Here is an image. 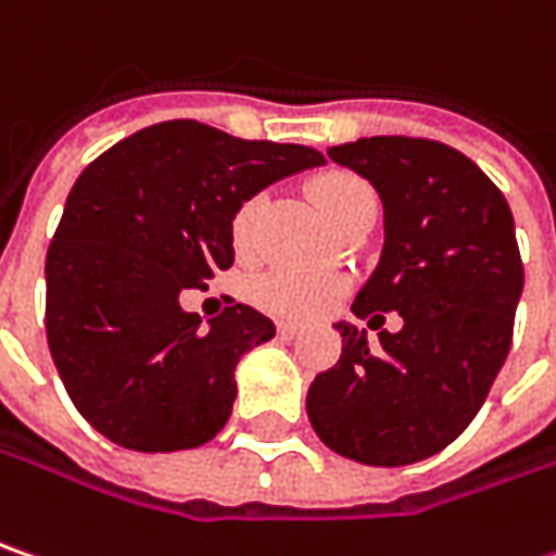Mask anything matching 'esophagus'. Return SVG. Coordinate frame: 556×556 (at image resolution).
Masks as SVG:
<instances>
[{"label": "esophagus", "instance_id": "34e87169", "mask_svg": "<svg viewBox=\"0 0 556 556\" xmlns=\"http://www.w3.org/2000/svg\"><path fill=\"white\" fill-rule=\"evenodd\" d=\"M279 337L282 340H299L302 337V327L299 324H279Z\"/></svg>", "mask_w": 556, "mask_h": 556}]
</instances>
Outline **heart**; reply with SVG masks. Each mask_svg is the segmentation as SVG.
<instances>
[{"mask_svg":"<svg viewBox=\"0 0 556 556\" xmlns=\"http://www.w3.org/2000/svg\"><path fill=\"white\" fill-rule=\"evenodd\" d=\"M368 194H371V188L352 173H327L324 179L314 181V201L330 226H337V219ZM257 213H261V198H248L239 204V211L232 213L229 229H232V245L239 251H248L251 245ZM251 295L270 314L308 320V317L324 314L337 302L340 279L327 277V274H302V270H270L251 282Z\"/></svg>","mask_w":556,"mask_h":556,"instance_id":"obj_1","label":"heart"}]
</instances>
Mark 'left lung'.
Returning <instances> with one entry per match:
<instances>
[{
  "mask_svg": "<svg viewBox=\"0 0 556 556\" xmlns=\"http://www.w3.org/2000/svg\"><path fill=\"white\" fill-rule=\"evenodd\" d=\"M327 156L383 201V251L352 311L379 330L382 314L400 309L404 327L368 343L355 324H337L343 355L308 387L311 428L345 459L408 466L469 428L504 368L522 295L513 213L501 188L441 141L358 138Z\"/></svg>",
  "mask_w": 556,
  "mask_h": 556,
  "instance_id": "obj_1",
  "label": "left lung"
}]
</instances>
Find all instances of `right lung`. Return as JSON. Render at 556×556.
Returning <instances> with one entry per match:
<instances>
[{
	"label": "right lung",
	"instance_id": "1",
	"mask_svg": "<svg viewBox=\"0 0 556 556\" xmlns=\"http://www.w3.org/2000/svg\"><path fill=\"white\" fill-rule=\"evenodd\" d=\"M324 163L302 144L176 118L135 131L78 176L47 251V340L72 403L103 438L173 453L223 431L239 358L277 327L248 305L201 327L179 295L232 267L242 201Z\"/></svg>",
	"mask_w": 556,
	"mask_h": 556
}]
</instances>
